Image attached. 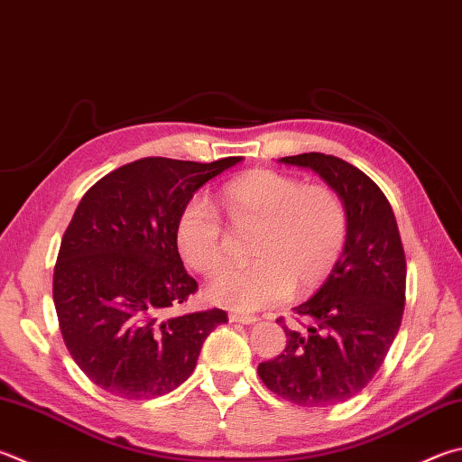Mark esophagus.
<instances>
[{
    "label": "esophagus",
    "instance_id": "1",
    "mask_svg": "<svg viewBox=\"0 0 462 462\" xmlns=\"http://www.w3.org/2000/svg\"><path fill=\"white\" fill-rule=\"evenodd\" d=\"M230 323H242V325H254L258 319L253 315H242V313H230Z\"/></svg>",
    "mask_w": 462,
    "mask_h": 462
}]
</instances>
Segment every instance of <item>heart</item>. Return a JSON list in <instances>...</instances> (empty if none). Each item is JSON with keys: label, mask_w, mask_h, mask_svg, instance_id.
<instances>
[{"label": "heart", "mask_w": 462, "mask_h": 462, "mask_svg": "<svg viewBox=\"0 0 462 462\" xmlns=\"http://www.w3.org/2000/svg\"><path fill=\"white\" fill-rule=\"evenodd\" d=\"M220 202L234 230H254L248 248L254 263L224 268L208 287V299L232 311H258L292 291L315 289L346 246V204L327 186H305L292 175L256 170L226 183ZM175 240L186 264L202 274H214L228 256L222 217L202 194L181 208Z\"/></svg>", "instance_id": "1"}]
</instances>
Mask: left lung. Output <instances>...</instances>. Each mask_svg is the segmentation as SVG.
<instances>
[{
	"mask_svg": "<svg viewBox=\"0 0 462 462\" xmlns=\"http://www.w3.org/2000/svg\"><path fill=\"white\" fill-rule=\"evenodd\" d=\"M279 162L315 171L337 191L347 238L321 289L295 307L303 329L282 325L287 346L258 375L292 404L327 408L354 398L383 364L404 313L406 256L392 206L364 171L325 153Z\"/></svg>",
	"mask_w": 462,
	"mask_h": 462,
	"instance_id": "1",
	"label": "left lung"
}]
</instances>
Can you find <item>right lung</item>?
<instances>
[{
	"label": "right lung",
	"instance_id": "obj_1",
	"mask_svg": "<svg viewBox=\"0 0 462 462\" xmlns=\"http://www.w3.org/2000/svg\"><path fill=\"white\" fill-rule=\"evenodd\" d=\"M242 157L212 163L145 157L98 180L74 212L54 266L66 347L92 383L127 400L170 393L194 372L222 309L171 315L198 282L183 268L181 208Z\"/></svg>",
	"mask_w": 462,
	"mask_h": 462
}]
</instances>
